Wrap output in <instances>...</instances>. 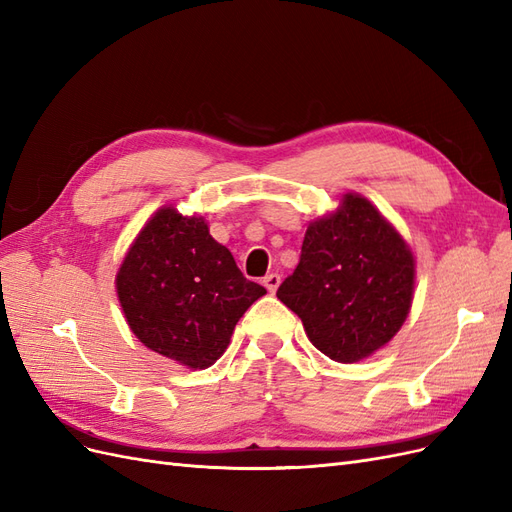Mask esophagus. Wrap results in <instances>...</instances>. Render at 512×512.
<instances>
[{"label":"esophagus","instance_id":"1","mask_svg":"<svg viewBox=\"0 0 512 512\" xmlns=\"http://www.w3.org/2000/svg\"><path fill=\"white\" fill-rule=\"evenodd\" d=\"M280 282H282V277L277 273H269V275H265V280H262V284H265V288L269 292H275L277 286H280Z\"/></svg>","mask_w":512,"mask_h":512}]
</instances>
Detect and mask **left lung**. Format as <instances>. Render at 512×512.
<instances>
[{
    "mask_svg": "<svg viewBox=\"0 0 512 512\" xmlns=\"http://www.w3.org/2000/svg\"><path fill=\"white\" fill-rule=\"evenodd\" d=\"M414 256L404 237L361 194L307 226L301 260L277 288L322 354L356 363L386 346L406 322Z\"/></svg>",
    "mask_w": 512,
    "mask_h": 512,
    "instance_id": "8db88e82",
    "label": "left lung"
}]
</instances>
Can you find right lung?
<instances>
[{"mask_svg": "<svg viewBox=\"0 0 512 512\" xmlns=\"http://www.w3.org/2000/svg\"><path fill=\"white\" fill-rule=\"evenodd\" d=\"M132 333L166 359L207 369L230 344L245 309L267 290L239 271L200 215L162 207L138 232L117 271Z\"/></svg>", "mask_w": 512, "mask_h": 512, "instance_id": "right-lung-1", "label": "right lung"}]
</instances>
